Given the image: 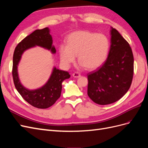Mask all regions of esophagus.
<instances>
[{
  "label": "esophagus",
  "instance_id": "obj_1",
  "mask_svg": "<svg viewBox=\"0 0 148 148\" xmlns=\"http://www.w3.org/2000/svg\"><path fill=\"white\" fill-rule=\"evenodd\" d=\"M72 76H73V77L74 78H79V77H81V75H80V74H79V73H78V72H75L74 73H73Z\"/></svg>",
  "mask_w": 148,
  "mask_h": 148
}]
</instances>
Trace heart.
<instances>
[{
	"mask_svg": "<svg viewBox=\"0 0 148 148\" xmlns=\"http://www.w3.org/2000/svg\"><path fill=\"white\" fill-rule=\"evenodd\" d=\"M109 49V40L104 34L81 30L68 36L66 44L60 45L59 53L61 63L66 68L74 63L77 56L80 66L95 70L104 63Z\"/></svg>",
	"mask_w": 148,
	"mask_h": 148,
	"instance_id": "obj_1",
	"label": "heart"
}]
</instances>
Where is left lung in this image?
I'll return each mask as SVG.
<instances>
[{
  "mask_svg": "<svg viewBox=\"0 0 148 148\" xmlns=\"http://www.w3.org/2000/svg\"><path fill=\"white\" fill-rule=\"evenodd\" d=\"M110 46L101 67L88 76V95L96 104L107 105L121 99L131 86L133 55L128 42L110 28Z\"/></svg>",
  "mask_w": 148,
  "mask_h": 148,
  "instance_id": "1",
  "label": "left lung"
}]
</instances>
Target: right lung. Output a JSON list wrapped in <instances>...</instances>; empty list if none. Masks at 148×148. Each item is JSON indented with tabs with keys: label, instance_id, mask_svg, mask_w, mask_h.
Listing matches in <instances>:
<instances>
[{
	"label": "right lung",
	"instance_id": "obj_1",
	"mask_svg": "<svg viewBox=\"0 0 148 148\" xmlns=\"http://www.w3.org/2000/svg\"><path fill=\"white\" fill-rule=\"evenodd\" d=\"M52 43L50 29L47 27L37 29L18 44L13 53L12 75L15 86L26 102L39 109H47L54 104L60 96L62 82L65 79H69L70 75L67 71L57 69L53 66L50 77L42 86L36 89H29L25 88L20 82L18 66L23 53L28 49L36 46L47 49L54 54L56 50Z\"/></svg>",
	"mask_w": 148,
	"mask_h": 148
}]
</instances>
